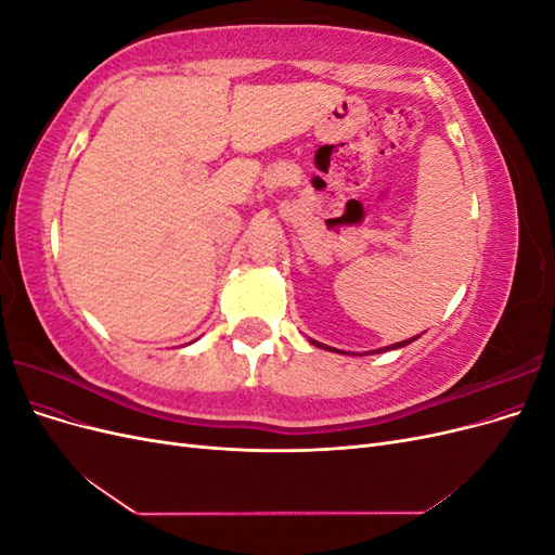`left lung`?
Segmentation results:
<instances>
[{"label": "left lung", "mask_w": 555, "mask_h": 555, "mask_svg": "<svg viewBox=\"0 0 555 555\" xmlns=\"http://www.w3.org/2000/svg\"><path fill=\"white\" fill-rule=\"evenodd\" d=\"M418 338V335H416ZM416 338H410V340H402V343H396V345H391V347H384V351H389V349H396V347H405V345H410L412 340H416ZM314 343V340H312ZM317 347H322V349H331V347H326V345H322V343H314Z\"/></svg>", "instance_id": "obj_1"}]
</instances>
